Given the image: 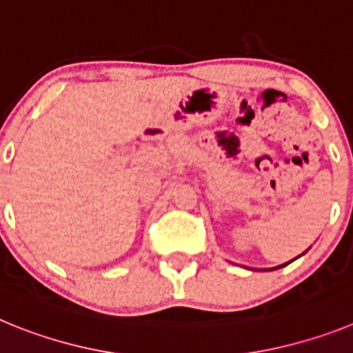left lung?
Instances as JSON below:
<instances>
[{
    "instance_id": "1",
    "label": "left lung",
    "mask_w": 353,
    "mask_h": 353,
    "mask_svg": "<svg viewBox=\"0 0 353 353\" xmlns=\"http://www.w3.org/2000/svg\"><path fill=\"white\" fill-rule=\"evenodd\" d=\"M293 260H295V258H293ZM292 261H288V263H292ZM288 263H285V265H288ZM285 265H279V267H276V269H281V267H285Z\"/></svg>"
}]
</instances>
